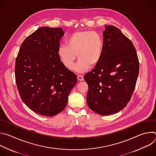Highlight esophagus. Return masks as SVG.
Listing matches in <instances>:
<instances>
[{"mask_svg": "<svg viewBox=\"0 0 156 156\" xmlns=\"http://www.w3.org/2000/svg\"><path fill=\"white\" fill-rule=\"evenodd\" d=\"M77 78H78V81H83L84 80V78H83V76L81 75H78L77 76Z\"/></svg>", "mask_w": 156, "mask_h": 156, "instance_id": "obj_1", "label": "esophagus"}]
</instances>
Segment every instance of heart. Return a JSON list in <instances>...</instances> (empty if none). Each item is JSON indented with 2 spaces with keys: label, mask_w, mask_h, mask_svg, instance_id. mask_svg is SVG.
Listing matches in <instances>:
<instances>
[{
  "label": "heart",
  "mask_w": 156,
  "mask_h": 156,
  "mask_svg": "<svg viewBox=\"0 0 156 156\" xmlns=\"http://www.w3.org/2000/svg\"><path fill=\"white\" fill-rule=\"evenodd\" d=\"M104 39L93 31L83 30L73 33L66 39V44H61L58 55L65 67L72 69L76 56L78 58L73 70L78 73L87 71L96 66L102 58Z\"/></svg>",
  "instance_id": "heart-1"
}]
</instances>
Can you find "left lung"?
Instances as JSON below:
<instances>
[{
    "label": "left lung",
    "instance_id": "1",
    "mask_svg": "<svg viewBox=\"0 0 156 156\" xmlns=\"http://www.w3.org/2000/svg\"><path fill=\"white\" fill-rule=\"evenodd\" d=\"M103 36L102 58L84 79L88 84V107L98 114L109 115L120 112L131 99L139 60L132 42L119 28L107 26Z\"/></svg>",
    "mask_w": 156,
    "mask_h": 156
}]
</instances>
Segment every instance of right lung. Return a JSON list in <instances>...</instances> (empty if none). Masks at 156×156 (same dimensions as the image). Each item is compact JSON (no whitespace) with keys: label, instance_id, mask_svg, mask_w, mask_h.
<instances>
[{"label":"right lung","instance_id":"1","mask_svg":"<svg viewBox=\"0 0 156 156\" xmlns=\"http://www.w3.org/2000/svg\"><path fill=\"white\" fill-rule=\"evenodd\" d=\"M61 28L41 27L22 42L16 58V87L23 102L37 114L52 117L65 108L77 81L58 55Z\"/></svg>","mask_w":156,"mask_h":156}]
</instances>
